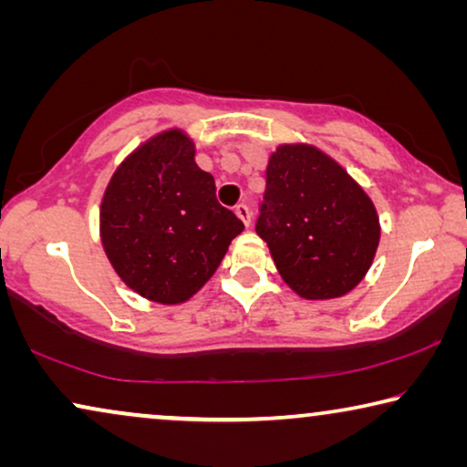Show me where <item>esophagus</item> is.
<instances>
[{
  "label": "esophagus",
  "mask_w": 467,
  "mask_h": 467,
  "mask_svg": "<svg viewBox=\"0 0 467 467\" xmlns=\"http://www.w3.org/2000/svg\"><path fill=\"white\" fill-rule=\"evenodd\" d=\"M234 210H235V214H238V219L244 223V225H248V223H251V208H248L244 202L238 203V206H235Z\"/></svg>",
  "instance_id": "1"
}]
</instances>
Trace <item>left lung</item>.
Segmentation results:
<instances>
[{
	"label": "left lung",
	"mask_w": 467,
	"mask_h": 467,
	"mask_svg": "<svg viewBox=\"0 0 467 467\" xmlns=\"http://www.w3.org/2000/svg\"><path fill=\"white\" fill-rule=\"evenodd\" d=\"M257 234L297 296L348 293L372 265L379 216L363 189L315 146H280L267 163Z\"/></svg>",
	"instance_id": "left-lung-1"
}]
</instances>
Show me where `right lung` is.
Returning a JSON list of instances; mask_svg holds the SVG:
<instances>
[{"instance_id": "right-lung-1", "label": "right lung", "mask_w": 467, "mask_h": 467, "mask_svg": "<svg viewBox=\"0 0 467 467\" xmlns=\"http://www.w3.org/2000/svg\"><path fill=\"white\" fill-rule=\"evenodd\" d=\"M181 131L159 133L114 171L101 202V242L133 291L159 304L189 299L244 225L214 195Z\"/></svg>"}]
</instances>
